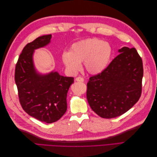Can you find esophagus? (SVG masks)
Masks as SVG:
<instances>
[{
  "label": "esophagus",
  "instance_id": "1",
  "mask_svg": "<svg viewBox=\"0 0 157 157\" xmlns=\"http://www.w3.org/2000/svg\"><path fill=\"white\" fill-rule=\"evenodd\" d=\"M75 80H76V81H78V82H84V78L82 77H77Z\"/></svg>",
  "mask_w": 157,
  "mask_h": 157
}]
</instances>
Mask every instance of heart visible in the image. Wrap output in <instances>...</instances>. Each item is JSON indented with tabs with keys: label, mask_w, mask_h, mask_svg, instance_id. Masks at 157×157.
Listing matches in <instances>:
<instances>
[{
	"label": "heart",
	"mask_w": 157,
	"mask_h": 157,
	"mask_svg": "<svg viewBox=\"0 0 157 157\" xmlns=\"http://www.w3.org/2000/svg\"><path fill=\"white\" fill-rule=\"evenodd\" d=\"M112 55L111 46L98 39H88L73 44L69 52H64L62 60L71 73L80 69V63L92 75L101 73L107 67Z\"/></svg>",
	"instance_id": "heart-1"
}]
</instances>
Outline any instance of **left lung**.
Segmentation results:
<instances>
[{
    "label": "left lung",
    "mask_w": 157,
    "mask_h": 157,
    "mask_svg": "<svg viewBox=\"0 0 157 157\" xmlns=\"http://www.w3.org/2000/svg\"><path fill=\"white\" fill-rule=\"evenodd\" d=\"M101 73L87 83L90 107L104 118L121 116L134 105L141 95L143 62L135 48L123 47Z\"/></svg>",
    "instance_id": "8db88e82"
}]
</instances>
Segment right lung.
Masks as SVG:
<instances>
[{
    "instance_id": "1",
    "label": "right lung",
    "mask_w": 157,
    "mask_h": 157,
    "mask_svg": "<svg viewBox=\"0 0 157 157\" xmlns=\"http://www.w3.org/2000/svg\"><path fill=\"white\" fill-rule=\"evenodd\" d=\"M51 35H43L28 43L19 57L15 82L21 105L28 115L45 123L58 121L67 111V94L73 77L58 72L36 73L33 61L34 50L50 43Z\"/></svg>"
}]
</instances>
